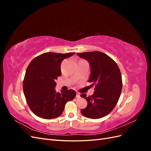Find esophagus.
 I'll return each mask as SVG.
<instances>
[{"label":"esophagus","mask_w":151,"mask_h":151,"mask_svg":"<svg viewBox=\"0 0 151 151\" xmlns=\"http://www.w3.org/2000/svg\"><path fill=\"white\" fill-rule=\"evenodd\" d=\"M81 96H80V93H76V98H80Z\"/></svg>","instance_id":"1"}]
</instances>
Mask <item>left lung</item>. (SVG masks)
I'll use <instances>...</instances> for the list:
<instances>
[{
    "instance_id": "8db88e82",
    "label": "left lung",
    "mask_w": 151,
    "mask_h": 151,
    "mask_svg": "<svg viewBox=\"0 0 151 151\" xmlns=\"http://www.w3.org/2000/svg\"><path fill=\"white\" fill-rule=\"evenodd\" d=\"M89 63L91 74L88 80L95 86L91 96L86 94L81 96L86 99L88 106L81 110L84 116L98 119L108 115L116 106L122 89L121 72L116 62L101 52L77 53Z\"/></svg>"
}]
</instances>
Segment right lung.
Returning a JSON list of instances; mask_svg holds the SVG:
<instances>
[{
  "label": "right lung",
  "instance_id": "1",
  "mask_svg": "<svg viewBox=\"0 0 151 151\" xmlns=\"http://www.w3.org/2000/svg\"><path fill=\"white\" fill-rule=\"evenodd\" d=\"M75 53L47 52L36 57L27 68L23 81L24 94L31 110L44 119L62 115L65 105L76 97L74 90L57 93L55 80L61 76V63Z\"/></svg>",
  "mask_w": 151,
  "mask_h": 151
}]
</instances>
